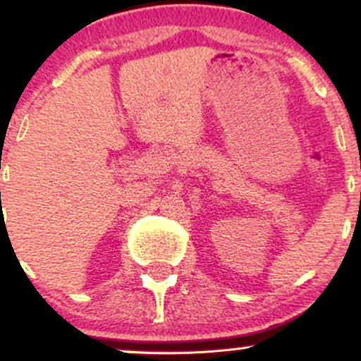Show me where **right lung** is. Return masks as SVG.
Wrapping results in <instances>:
<instances>
[{"instance_id": "right-lung-1", "label": "right lung", "mask_w": 361, "mask_h": 361, "mask_svg": "<svg viewBox=\"0 0 361 361\" xmlns=\"http://www.w3.org/2000/svg\"><path fill=\"white\" fill-rule=\"evenodd\" d=\"M0 195H1V193H0Z\"/></svg>"}]
</instances>
